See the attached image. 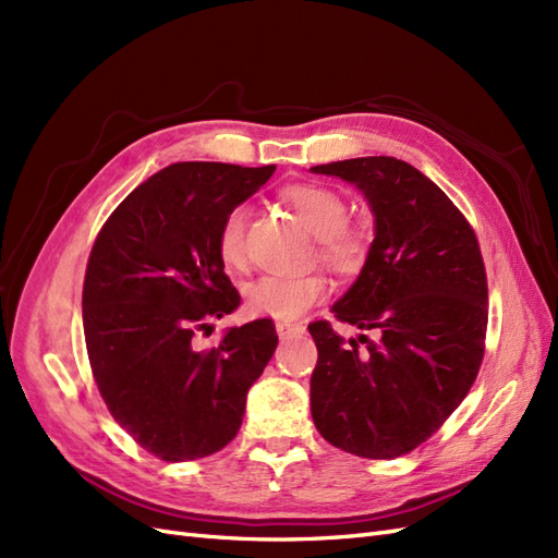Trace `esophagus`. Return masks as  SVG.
I'll list each match as a JSON object with an SVG mask.
<instances>
[{
    "label": "esophagus",
    "instance_id": "1",
    "mask_svg": "<svg viewBox=\"0 0 558 558\" xmlns=\"http://www.w3.org/2000/svg\"><path fill=\"white\" fill-rule=\"evenodd\" d=\"M302 330H305V328H302L300 324H286V320H279V324H277V335L281 337V340H289V337L300 335Z\"/></svg>",
    "mask_w": 558,
    "mask_h": 558
}]
</instances>
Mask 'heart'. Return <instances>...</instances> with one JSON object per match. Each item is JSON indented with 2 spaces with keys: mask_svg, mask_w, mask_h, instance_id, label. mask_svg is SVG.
Masks as SVG:
<instances>
[{
  "mask_svg": "<svg viewBox=\"0 0 558 558\" xmlns=\"http://www.w3.org/2000/svg\"><path fill=\"white\" fill-rule=\"evenodd\" d=\"M283 199L318 242V253L337 272H359L369 251V234L347 223L344 197L318 183H295L283 191ZM246 209L234 207L218 230V256L226 267L244 265ZM328 295V281L318 272L263 275L246 283L244 307L251 316L277 320L300 318Z\"/></svg>",
  "mask_w": 558,
  "mask_h": 558,
  "instance_id": "obj_1",
  "label": "heart"
}]
</instances>
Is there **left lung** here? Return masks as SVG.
Returning <instances> with one entry per match:
<instances>
[{
    "label": "left lung",
    "mask_w": 558,
    "mask_h": 558,
    "mask_svg": "<svg viewBox=\"0 0 558 558\" xmlns=\"http://www.w3.org/2000/svg\"><path fill=\"white\" fill-rule=\"evenodd\" d=\"M312 172L356 185L373 211L367 258L330 312L377 335H359V349L328 320L310 326L314 426L337 449L396 459L426 442L477 377L488 318L480 244L453 202L408 162L369 156Z\"/></svg>",
    "instance_id": "1"
}]
</instances>
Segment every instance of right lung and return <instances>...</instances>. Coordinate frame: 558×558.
Masks as SVG:
<instances>
[{
    "label": "right lung",
    "mask_w": 558,
    "mask_h": 558,
    "mask_svg": "<svg viewBox=\"0 0 558 558\" xmlns=\"http://www.w3.org/2000/svg\"><path fill=\"white\" fill-rule=\"evenodd\" d=\"M275 170L174 162L116 207L90 251L83 332L97 388L118 426L162 461L223 449L277 349L269 318L228 330L209 351L193 344L207 318L240 307L218 230Z\"/></svg>",
    "instance_id": "right-lung-1"
}]
</instances>
